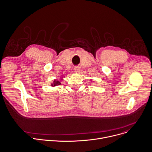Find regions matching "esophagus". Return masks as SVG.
I'll return each instance as SVG.
<instances>
[{
  "mask_svg": "<svg viewBox=\"0 0 152 152\" xmlns=\"http://www.w3.org/2000/svg\"><path fill=\"white\" fill-rule=\"evenodd\" d=\"M74 70H75V72L76 73H79L80 69H79V68L78 67H75L74 68Z\"/></svg>",
  "mask_w": 152,
  "mask_h": 152,
  "instance_id": "esophagus-1",
  "label": "esophagus"
}]
</instances>
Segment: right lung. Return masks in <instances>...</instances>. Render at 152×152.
I'll return each mask as SVG.
<instances>
[{
    "label": "right lung",
    "mask_w": 152,
    "mask_h": 152,
    "mask_svg": "<svg viewBox=\"0 0 152 152\" xmlns=\"http://www.w3.org/2000/svg\"><path fill=\"white\" fill-rule=\"evenodd\" d=\"M63 77H64V76H63V77H62V76H61L60 79H55V80H53V83H51L50 86H51L54 87V86H56L60 85H61V81L63 80Z\"/></svg>",
    "instance_id": "1"
}]
</instances>
